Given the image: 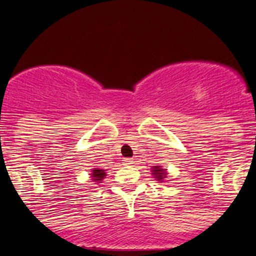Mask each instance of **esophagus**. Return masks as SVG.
<instances>
[{
	"label": "esophagus",
	"instance_id": "esophagus-1",
	"mask_svg": "<svg viewBox=\"0 0 256 256\" xmlns=\"http://www.w3.org/2000/svg\"><path fill=\"white\" fill-rule=\"evenodd\" d=\"M122 164H134V160L132 158H124L122 160Z\"/></svg>",
	"mask_w": 256,
	"mask_h": 256
}]
</instances>
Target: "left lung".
I'll list each match as a JSON object with an SVG mask.
<instances>
[{
  "instance_id": "left-lung-1",
  "label": "left lung",
  "mask_w": 256,
  "mask_h": 256,
  "mask_svg": "<svg viewBox=\"0 0 256 256\" xmlns=\"http://www.w3.org/2000/svg\"><path fill=\"white\" fill-rule=\"evenodd\" d=\"M152 172H154V176L157 178V180H162L164 178V170L160 168V167H154V168H152Z\"/></svg>"
}]
</instances>
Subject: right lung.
<instances>
[{
	"instance_id": "1",
	"label": "right lung",
	"mask_w": 256,
	"mask_h": 256,
	"mask_svg": "<svg viewBox=\"0 0 256 256\" xmlns=\"http://www.w3.org/2000/svg\"><path fill=\"white\" fill-rule=\"evenodd\" d=\"M105 176H106V174H105L104 170H94L92 174V180H94L95 182H99V180H102Z\"/></svg>"
}]
</instances>
